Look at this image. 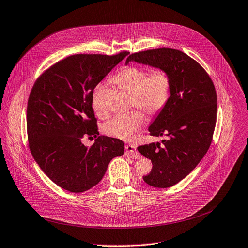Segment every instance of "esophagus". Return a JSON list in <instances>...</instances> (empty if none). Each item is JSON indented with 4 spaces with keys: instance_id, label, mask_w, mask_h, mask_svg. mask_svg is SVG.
Returning a JSON list of instances; mask_svg holds the SVG:
<instances>
[{
    "instance_id": "esophagus-1",
    "label": "esophagus",
    "mask_w": 248,
    "mask_h": 248,
    "mask_svg": "<svg viewBox=\"0 0 248 248\" xmlns=\"http://www.w3.org/2000/svg\"><path fill=\"white\" fill-rule=\"evenodd\" d=\"M125 155L132 159H139L140 158V153L136 150V147L133 145L125 146Z\"/></svg>"
}]
</instances>
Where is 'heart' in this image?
<instances>
[{
	"label": "heart",
	"mask_w": 248,
	"mask_h": 248,
	"mask_svg": "<svg viewBox=\"0 0 248 248\" xmlns=\"http://www.w3.org/2000/svg\"><path fill=\"white\" fill-rule=\"evenodd\" d=\"M111 81L131 94V106L142 109L150 116H156L165 108L172 92V79L165 69L150 72L147 68L135 65L122 67L111 78ZM105 86H95L92 93V107L98 115H103ZM146 122L144 114L135 110L121 114L107 121L103 127L107 135L127 141L140 130Z\"/></svg>",
	"instance_id": "1"
}]
</instances>
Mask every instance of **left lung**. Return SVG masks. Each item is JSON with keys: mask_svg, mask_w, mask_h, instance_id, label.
<instances>
[{"mask_svg": "<svg viewBox=\"0 0 248 248\" xmlns=\"http://www.w3.org/2000/svg\"><path fill=\"white\" fill-rule=\"evenodd\" d=\"M130 62L167 70L172 92L165 108L149 127L151 136H166L162 144L138 147L153 168L143 180L155 187H170L185 179L212 144L217 122V92L203 67L185 52L155 48L130 54Z\"/></svg>", "mask_w": 248, "mask_h": 248, "instance_id": "obj_1", "label": "left lung"}]
</instances>
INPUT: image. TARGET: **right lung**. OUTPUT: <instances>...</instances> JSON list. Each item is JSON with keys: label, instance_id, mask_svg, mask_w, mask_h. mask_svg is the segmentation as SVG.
<instances>
[{"label": "right lung", "instance_id": "obj_1", "mask_svg": "<svg viewBox=\"0 0 248 248\" xmlns=\"http://www.w3.org/2000/svg\"><path fill=\"white\" fill-rule=\"evenodd\" d=\"M128 53L67 56L43 72L31 88L27 109L31 153L43 172L68 192L97 185L110 161L124 154L121 140L99 135L91 100L95 86ZM84 137H94V144L84 146Z\"/></svg>", "mask_w": 248, "mask_h": 248}]
</instances>
